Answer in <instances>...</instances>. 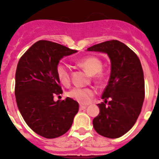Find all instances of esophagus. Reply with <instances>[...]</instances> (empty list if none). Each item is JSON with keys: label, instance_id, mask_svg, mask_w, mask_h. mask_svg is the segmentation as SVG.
Masks as SVG:
<instances>
[{"label": "esophagus", "instance_id": "esophagus-1", "mask_svg": "<svg viewBox=\"0 0 159 159\" xmlns=\"http://www.w3.org/2000/svg\"><path fill=\"white\" fill-rule=\"evenodd\" d=\"M86 107H87L86 105H82V104L80 105V110H84V109H85Z\"/></svg>", "mask_w": 159, "mask_h": 159}]
</instances>
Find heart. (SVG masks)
<instances>
[{
  "label": "heart",
  "mask_w": 159,
  "mask_h": 159,
  "mask_svg": "<svg viewBox=\"0 0 159 159\" xmlns=\"http://www.w3.org/2000/svg\"><path fill=\"white\" fill-rule=\"evenodd\" d=\"M77 64L86 70L91 75H95V79L98 81H102L104 78V74L101 71L102 63L100 59L98 57H94V56L83 57L77 61ZM56 72H57L58 80L61 84H64V86H67L69 84L71 79H70L69 68L67 64L64 63H60L57 64ZM95 93V92L93 88H83L77 87V88H72L67 93V95L82 104H87L92 100Z\"/></svg>",
  "instance_id": "b5f03b06"
}]
</instances>
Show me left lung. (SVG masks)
I'll return each instance as SVG.
<instances>
[{
  "label": "left lung",
  "mask_w": 159,
  "mask_h": 159,
  "mask_svg": "<svg viewBox=\"0 0 159 159\" xmlns=\"http://www.w3.org/2000/svg\"><path fill=\"white\" fill-rule=\"evenodd\" d=\"M88 51L107 53L111 60L110 80L102 95L104 102L98 104L99 114L92 123L98 134L117 139L131 129L141 112L145 97L141 63L130 48L116 40L95 44Z\"/></svg>",
  "instance_id": "left-lung-1"
}]
</instances>
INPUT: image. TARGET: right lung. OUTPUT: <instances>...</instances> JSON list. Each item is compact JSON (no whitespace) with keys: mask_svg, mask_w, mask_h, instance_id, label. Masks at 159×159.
<instances>
[{"mask_svg":"<svg viewBox=\"0 0 159 159\" xmlns=\"http://www.w3.org/2000/svg\"><path fill=\"white\" fill-rule=\"evenodd\" d=\"M60 43L39 40L20 57L15 75V96L25 123L35 133L46 139L65 134L79 111V103L67 97L55 102L62 94L56 72L60 59L76 52Z\"/></svg>","mask_w":159,"mask_h":159,"instance_id":"right-lung-1","label":"right lung"}]
</instances>
